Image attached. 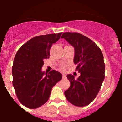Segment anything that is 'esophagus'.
<instances>
[{
  "mask_svg": "<svg viewBox=\"0 0 122 122\" xmlns=\"http://www.w3.org/2000/svg\"><path fill=\"white\" fill-rule=\"evenodd\" d=\"M62 77H63V79H65L66 77V75H65V74H62Z\"/></svg>",
  "mask_w": 122,
  "mask_h": 122,
  "instance_id": "1",
  "label": "esophagus"
}]
</instances>
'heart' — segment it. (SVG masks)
<instances>
[{
  "label": "heart",
  "instance_id": "1",
  "mask_svg": "<svg viewBox=\"0 0 122 122\" xmlns=\"http://www.w3.org/2000/svg\"><path fill=\"white\" fill-rule=\"evenodd\" d=\"M60 70H64L65 69V66H60Z\"/></svg>",
  "mask_w": 122,
  "mask_h": 122
}]
</instances>
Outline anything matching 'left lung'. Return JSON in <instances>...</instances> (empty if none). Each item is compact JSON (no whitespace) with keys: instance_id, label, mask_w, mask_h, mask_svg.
<instances>
[{"instance_id":"left-lung-1","label":"left lung","mask_w":122,"mask_h":122,"mask_svg":"<svg viewBox=\"0 0 122 122\" xmlns=\"http://www.w3.org/2000/svg\"><path fill=\"white\" fill-rule=\"evenodd\" d=\"M61 38L74 48V63L81 74L77 79L71 74L67 75L70 87L65 90V95L73 105L85 106L94 100L104 79L103 55L93 41L81 33L65 32Z\"/></svg>"}]
</instances>
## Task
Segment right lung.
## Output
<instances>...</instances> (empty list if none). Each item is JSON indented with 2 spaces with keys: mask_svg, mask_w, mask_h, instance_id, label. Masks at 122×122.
I'll list each match as a JSON object with an SVG mask.
<instances>
[{
  "mask_svg": "<svg viewBox=\"0 0 122 122\" xmlns=\"http://www.w3.org/2000/svg\"><path fill=\"white\" fill-rule=\"evenodd\" d=\"M62 33L40 35L29 40L18 49L12 67L13 85L20 103L36 109L48 101L52 87L62 79L61 73L41 71L44 59L50 56L52 45Z\"/></svg>",
  "mask_w": 122,
  "mask_h": 122,
  "instance_id": "right-lung-1",
  "label": "right lung"
}]
</instances>
